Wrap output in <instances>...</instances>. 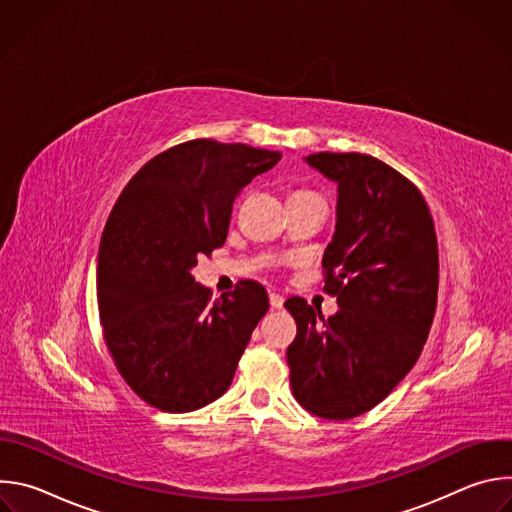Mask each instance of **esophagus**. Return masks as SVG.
<instances>
[{"label":"esophagus","instance_id":"1","mask_svg":"<svg viewBox=\"0 0 512 512\" xmlns=\"http://www.w3.org/2000/svg\"><path fill=\"white\" fill-rule=\"evenodd\" d=\"M269 304H271V308L273 310H281L283 308V296H279V294H269Z\"/></svg>","mask_w":512,"mask_h":512}]
</instances>
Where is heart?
<instances>
[{"label": "heart", "mask_w": 512, "mask_h": 512, "mask_svg": "<svg viewBox=\"0 0 512 512\" xmlns=\"http://www.w3.org/2000/svg\"><path fill=\"white\" fill-rule=\"evenodd\" d=\"M296 194H314V192H306V190H302V192H296Z\"/></svg>", "instance_id": "obj_1"}]
</instances>
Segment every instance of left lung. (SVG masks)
I'll use <instances>...</instances> for the list:
<instances>
[{
    "label": "left lung",
    "instance_id": "8db88e82",
    "mask_svg": "<svg viewBox=\"0 0 512 512\" xmlns=\"http://www.w3.org/2000/svg\"><path fill=\"white\" fill-rule=\"evenodd\" d=\"M306 162L338 184L336 231L322 259L338 312L324 320L304 298L287 348L298 403L324 419L379 405L413 369L437 304V239L421 192L367 154L320 152Z\"/></svg>",
    "mask_w": 512,
    "mask_h": 512
}]
</instances>
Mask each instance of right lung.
Masks as SVG:
<instances>
[{
	"instance_id": "right-lung-1",
	"label": "right lung",
	"mask_w": 512,
	"mask_h": 512,
	"mask_svg": "<svg viewBox=\"0 0 512 512\" xmlns=\"http://www.w3.org/2000/svg\"><path fill=\"white\" fill-rule=\"evenodd\" d=\"M279 152L192 139L158 154L119 194L101 237L97 300L107 348L125 383L170 413L200 409L233 383L269 310L243 279L210 302L192 267L223 247L233 202Z\"/></svg>"
}]
</instances>
